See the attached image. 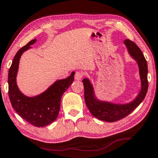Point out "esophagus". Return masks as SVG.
<instances>
[{"label":"esophagus","instance_id":"1","mask_svg":"<svg viewBox=\"0 0 158 158\" xmlns=\"http://www.w3.org/2000/svg\"><path fill=\"white\" fill-rule=\"evenodd\" d=\"M83 77V73L81 72H77L74 74V79L79 81V80H81V79Z\"/></svg>","mask_w":158,"mask_h":158}]
</instances>
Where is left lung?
<instances>
[{"instance_id":"1","label":"left lung","mask_w":158,"mask_h":158,"mask_svg":"<svg viewBox=\"0 0 158 158\" xmlns=\"http://www.w3.org/2000/svg\"><path fill=\"white\" fill-rule=\"evenodd\" d=\"M124 44L127 48L129 54L136 60L139 66L141 79V90L138 96L130 103L124 104H113L108 102L100 101L94 95V88L88 79H84V99L86 106L93 116L102 121L108 123L118 121L130 114L143 101L148 88V64L139 48L130 39H126Z\"/></svg>"}]
</instances>
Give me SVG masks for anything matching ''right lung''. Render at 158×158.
Segmentation results:
<instances>
[{"label": "right lung", "mask_w": 158, "mask_h": 158, "mask_svg": "<svg viewBox=\"0 0 158 158\" xmlns=\"http://www.w3.org/2000/svg\"><path fill=\"white\" fill-rule=\"evenodd\" d=\"M36 39H33L22 47L15 55L8 71V95L13 108L28 123L38 127L47 126L57 118L61 99L64 92L74 81V72L66 79L55 81L47 90L34 97L22 94L16 84V75L19 60L25 51L31 48Z\"/></svg>", "instance_id": "1"}]
</instances>
